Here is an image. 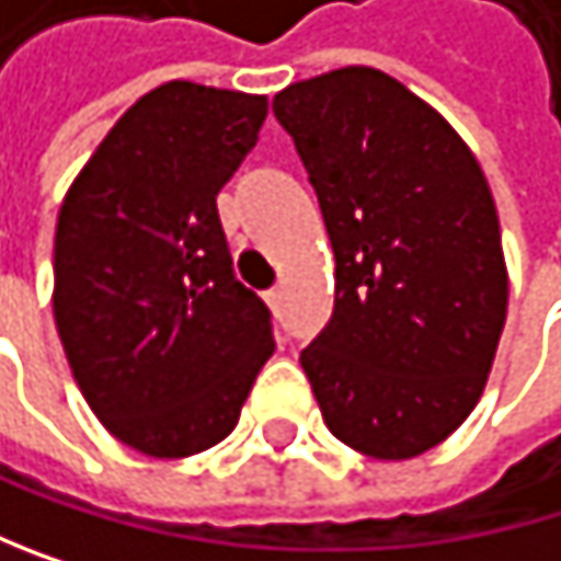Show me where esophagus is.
I'll use <instances>...</instances> for the list:
<instances>
[{
	"label": "esophagus",
	"instance_id": "1",
	"mask_svg": "<svg viewBox=\"0 0 561 561\" xmlns=\"http://www.w3.org/2000/svg\"><path fill=\"white\" fill-rule=\"evenodd\" d=\"M280 300H284V287H271V290H267V304L277 307Z\"/></svg>",
	"mask_w": 561,
	"mask_h": 561
}]
</instances>
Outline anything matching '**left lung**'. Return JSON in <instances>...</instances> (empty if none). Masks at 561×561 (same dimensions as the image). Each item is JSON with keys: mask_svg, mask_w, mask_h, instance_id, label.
<instances>
[{"mask_svg": "<svg viewBox=\"0 0 561 561\" xmlns=\"http://www.w3.org/2000/svg\"><path fill=\"white\" fill-rule=\"evenodd\" d=\"M334 247V311L300 351L334 438L414 458L479 404L508 277L489 180L398 79L347 66L274 96Z\"/></svg>", "mask_w": 561, "mask_h": 561, "instance_id": "left-lung-1", "label": "left lung"}]
</instances>
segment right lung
<instances>
[{"label": "right lung", "mask_w": 561, "mask_h": 561, "mask_svg": "<svg viewBox=\"0 0 561 561\" xmlns=\"http://www.w3.org/2000/svg\"><path fill=\"white\" fill-rule=\"evenodd\" d=\"M264 119V96L167 82L119 116L62 201L56 331L93 414L144 455L224 442L274 354L271 311L233 277L217 214Z\"/></svg>", "instance_id": "1"}]
</instances>
